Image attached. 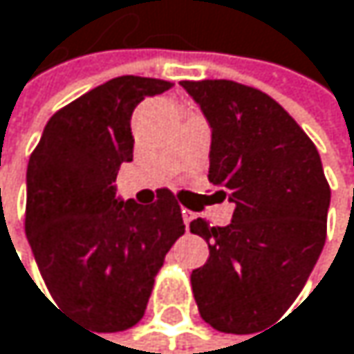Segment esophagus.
<instances>
[{
    "label": "esophagus",
    "mask_w": 354,
    "mask_h": 354,
    "mask_svg": "<svg viewBox=\"0 0 354 354\" xmlns=\"http://www.w3.org/2000/svg\"><path fill=\"white\" fill-rule=\"evenodd\" d=\"M181 214H183V223H185V229H189V223L194 221V212H189V210H181Z\"/></svg>",
    "instance_id": "1"
}]
</instances>
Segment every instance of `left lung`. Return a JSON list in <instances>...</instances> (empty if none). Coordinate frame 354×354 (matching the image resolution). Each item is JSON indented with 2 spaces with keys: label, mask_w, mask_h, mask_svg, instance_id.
<instances>
[{
  "label": "left lung",
  "mask_w": 354,
  "mask_h": 354,
  "mask_svg": "<svg viewBox=\"0 0 354 354\" xmlns=\"http://www.w3.org/2000/svg\"><path fill=\"white\" fill-rule=\"evenodd\" d=\"M181 86L212 127L208 179L235 206L227 227L189 223L210 250L192 272L194 297L214 330L256 334L292 305L324 250L330 185L315 144L266 92L233 80Z\"/></svg>",
  "instance_id": "8db88e82"
}]
</instances>
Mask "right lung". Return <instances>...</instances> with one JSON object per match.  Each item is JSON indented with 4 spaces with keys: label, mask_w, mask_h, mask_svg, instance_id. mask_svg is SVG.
I'll use <instances>...</instances> for the list:
<instances>
[{
    "label": "right lung",
    "mask_w": 354,
    "mask_h": 354,
    "mask_svg": "<svg viewBox=\"0 0 354 354\" xmlns=\"http://www.w3.org/2000/svg\"><path fill=\"white\" fill-rule=\"evenodd\" d=\"M171 86L119 76L92 88L47 121L28 160L24 229L37 266L59 311L96 332L142 319L154 276L185 233L169 189L150 206L115 198L117 171L133 158L136 104Z\"/></svg>",
    "instance_id": "right-lung-1"
}]
</instances>
